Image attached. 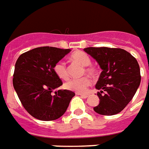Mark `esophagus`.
<instances>
[{
	"instance_id": "obj_1",
	"label": "esophagus",
	"mask_w": 149,
	"mask_h": 149,
	"mask_svg": "<svg viewBox=\"0 0 149 149\" xmlns=\"http://www.w3.org/2000/svg\"><path fill=\"white\" fill-rule=\"evenodd\" d=\"M77 95H79V96H81V97H83V98H87V97H89V94H82V93H77Z\"/></svg>"
}]
</instances>
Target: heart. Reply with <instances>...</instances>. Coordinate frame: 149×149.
<instances>
[{
	"label": "heart",
	"mask_w": 149,
	"mask_h": 149,
	"mask_svg": "<svg viewBox=\"0 0 149 149\" xmlns=\"http://www.w3.org/2000/svg\"><path fill=\"white\" fill-rule=\"evenodd\" d=\"M70 60L79 63V65L85 67L84 70L85 72L89 75H94L97 73L96 68L90 65L91 60L86 53H85L81 51H77L70 55ZM54 72L61 79H68V72L65 63L63 62L56 63L54 66ZM91 84V80L89 77H83L81 79H70L67 81L64 85V86L67 89L70 91L77 92L79 93H86L89 86Z\"/></svg>",
	"instance_id": "obj_1"
}]
</instances>
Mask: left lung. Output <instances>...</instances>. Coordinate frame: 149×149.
Here are the masks:
<instances>
[{"label": "left lung", "mask_w": 149, "mask_h": 149, "mask_svg": "<svg viewBox=\"0 0 149 149\" xmlns=\"http://www.w3.org/2000/svg\"><path fill=\"white\" fill-rule=\"evenodd\" d=\"M84 51L98 63L102 70L96 84V89L100 90L97 93L100 103L93 110L103 116L118 114L133 99L141 83L137 60L122 49L89 47Z\"/></svg>", "instance_id": "obj_1"}]
</instances>
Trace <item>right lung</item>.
<instances>
[{
	"label": "right lung",
	"instance_id": "1",
	"mask_svg": "<svg viewBox=\"0 0 149 149\" xmlns=\"http://www.w3.org/2000/svg\"><path fill=\"white\" fill-rule=\"evenodd\" d=\"M70 49L39 47L20 55L15 63L13 86L28 113L42 121L56 120L65 113L75 93L59 89L62 81L54 72L55 64Z\"/></svg>",
	"mask_w": 149,
	"mask_h": 149
}]
</instances>
